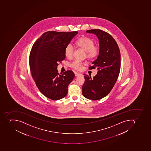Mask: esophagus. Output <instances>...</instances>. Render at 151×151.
<instances>
[{"label":"esophagus","instance_id":"1","mask_svg":"<svg viewBox=\"0 0 151 151\" xmlns=\"http://www.w3.org/2000/svg\"><path fill=\"white\" fill-rule=\"evenodd\" d=\"M82 75V74H80V73H75V76H81Z\"/></svg>","mask_w":151,"mask_h":151}]
</instances>
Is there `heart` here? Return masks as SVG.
Here are the masks:
<instances>
[{"mask_svg": "<svg viewBox=\"0 0 151 151\" xmlns=\"http://www.w3.org/2000/svg\"><path fill=\"white\" fill-rule=\"evenodd\" d=\"M77 46L83 49L86 52V56L88 58H93L96 57L99 53V49L97 46H94L93 40L88 37H84L80 38L76 42ZM74 51V47L71 43H69L65 49V55L69 58L72 57ZM83 63L78 60L74 61L70 64V66L76 70H81Z\"/></svg>", "mask_w": 151, "mask_h": 151, "instance_id": "1", "label": "heart"}]
</instances>
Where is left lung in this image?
Returning <instances> with one entry per match:
<instances>
[{
  "label": "left lung",
  "mask_w": 151,
  "mask_h": 151,
  "mask_svg": "<svg viewBox=\"0 0 151 151\" xmlns=\"http://www.w3.org/2000/svg\"><path fill=\"white\" fill-rule=\"evenodd\" d=\"M86 32L97 36L100 50L97 58L89 68H97V73L93 78L83 74L85 82L82 93L86 98L96 101L107 96L118 79L120 69V50L115 40L108 33L99 29L87 30Z\"/></svg>",
  "instance_id": "left-lung-1"
}]
</instances>
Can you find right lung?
<instances>
[{
    "mask_svg": "<svg viewBox=\"0 0 151 151\" xmlns=\"http://www.w3.org/2000/svg\"><path fill=\"white\" fill-rule=\"evenodd\" d=\"M78 33L49 31L32 46L29 57L31 74L40 91L50 99L60 100L67 96L75 74L71 70L58 74V63L65 60V47Z\"/></svg>",
    "mask_w": 151,
    "mask_h": 151,
    "instance_id": "obj_1",
    "label": "right lung"
}]
</instances>
